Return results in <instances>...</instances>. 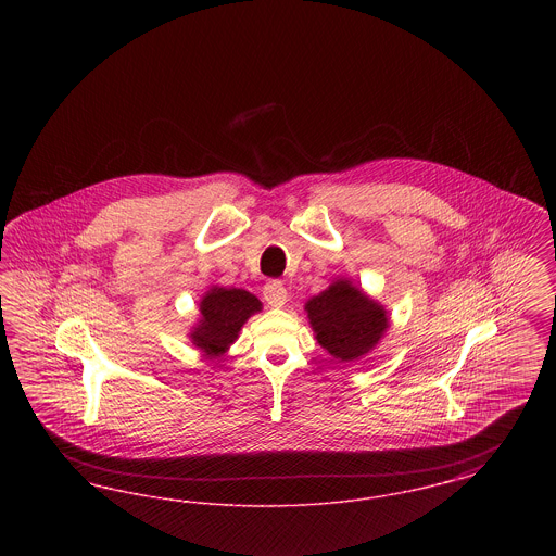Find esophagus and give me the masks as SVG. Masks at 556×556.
<instances>
[{"mask_svg":"<svg viewBox=\"0 0 556 556\" xmlns=\"http://www.w3.org/2000/svg\"><path fill=\"white\" fill-rule=\"evenodd\" d=\"M263 295H265V300L270 306L279 308V306H283L286 300H288V290H286V286H283L281 281L270 279L265 288H263Z\"/></svg>","mask_w":556,"mask_h":556,"instance_id":"obj_1","label":"esophagus"}]
</instances>
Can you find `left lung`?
I'll list each match as a JSON object with an SVG mask.
<instances>
[{"mask_svg": "<svg viewBox=\"0 0 556 556\" xmlns=\"http://www.w3.org/2000/svg\"><path fill=\"white\" fill-rule=\"evenodd\" d=\"M317 342L340 361L367 354L388 329L386 311L350 281H336L306 304Z\"/></svg>", "mask_w": 556, "mask_h": 556, "instance_id": "1", "label": "left lung"}]
</instances>
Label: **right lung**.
I'll return each instance as SVG.
<instances>
[{
    "label": "right lung",
    "mask_w": 556,
    "mask_h": 556,
    "mask_svg": "<svg viewBox=\"0 0 556 556\" xmlns=\"http://www.w3.org/2000/svg\"><path fill=\"white\" fill-rule=\"evenodd\" d=\"M256 311H261V300L250 291L214 288L200 304L202 320L191 340L208 356H218L236 342L241 325Z\"/></svg>",
    "instance_id": "add662e5"
}]
</instances>
